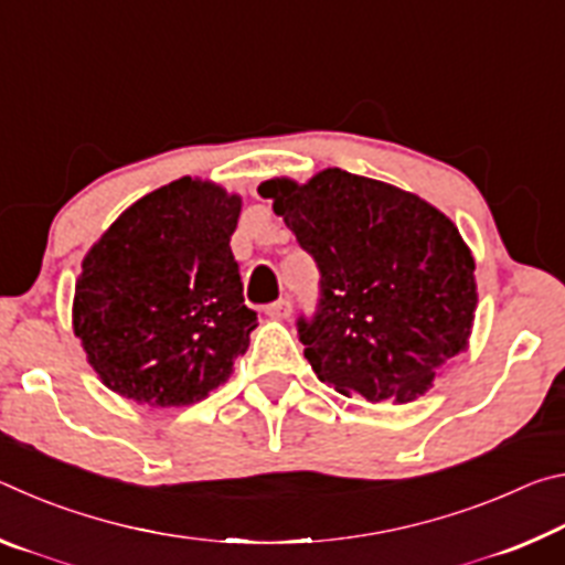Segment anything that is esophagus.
<instances>
[{
  "label": "esophagus",
  "mask_w": 565,
  "mask_h": 565,
  "mask_svg": "<svg viewBox=\"0 0 565 565\" xmlns=\"http://www.w3.org/2000/svg\"><path fill=\"white\" fill-rule=\"evenodd\" d=\"M266 313H269L271 319H289L291 303L286 301V299H279V301H274V303L266 306Z\"/></svg>",
  "instance_id": "34e87169"
}]
</instances>
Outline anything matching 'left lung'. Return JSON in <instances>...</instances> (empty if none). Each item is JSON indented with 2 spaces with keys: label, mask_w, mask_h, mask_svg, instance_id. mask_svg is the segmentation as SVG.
<instances>
[{
  "label": "left lung",
  "mask_w": 565,
  "mask_h": 565,
  "mask_svg": "<svg viewBox=\"0 0 565 565\" xmlns=\"http://www.w3.org/2000/svg\"><path fill=\"white\" fill-rule=\"evenodd\" d=\"M259 194L317 262V311L296 331L319 381L371 404L428 391L466 349L476 311V264L451 218L341 169L303 186L264 181Z\"/></svg>",
  "instance_id": "8db88e82"
}]
</instances>
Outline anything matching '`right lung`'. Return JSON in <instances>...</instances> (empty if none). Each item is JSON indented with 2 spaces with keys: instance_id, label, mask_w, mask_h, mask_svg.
<instances>
[{
  "instance_id": "right-lung-1",
  "label": "right lung",
  "mask_w": 565,
  "mask_h": 565,
  "mask_svg": "<svg viewBox=\"0 0 565 565\" xmlns=\"http://www.w3.org/2000/svg\"><path fill=\"white\" fill-rule=\"evenodd\" d=\"M238 212V196L184 177L131 204L92 246L74 333L114 394L189 406L234 374L256 329L228 246Z\"/></svg>"
}]
</instances>
